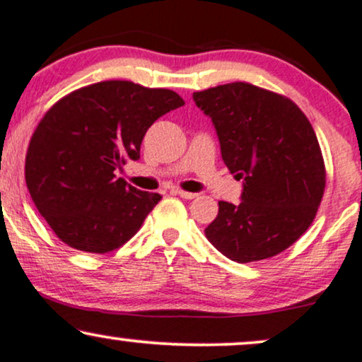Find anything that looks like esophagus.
Returning <instances> with one entry per match:
<instances>
[{"label":"esophagus","mask_w":362,"mask_h":362,"mask_svg":"<svg viewBox=\"0 0 362 362\" xmlns=\"http://www.w3.org/2000/svg\"><path fill=\"white\" fill-rule=\"evenodd\" d=\"M173 194L180 195L182 199H194V197H197V194H195V192H187V190H180V189L173 190Z\"/></svg>","instance_id":"esophagus-1"}]
</instances>
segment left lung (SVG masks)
<instances>
[{
    "label": "left lung",
    "instance_id": "8db88e82",
    "mask_svg": "<svg viewBox=\"0 0 362 362\" xmlns=\"http://www.w3.org/2000/svg\"><path fill=\"white\" fill-rule=\"evenodd\" d=\"M192 98L213 120L224 165L243 180L242 202L219 201L206 238L240 264L277 255L308 230L325 190L310 120L289 98L243 81Z\"/></svg>",
    "mask_w": 362,
    "mask_h": 362
}]
</instances>
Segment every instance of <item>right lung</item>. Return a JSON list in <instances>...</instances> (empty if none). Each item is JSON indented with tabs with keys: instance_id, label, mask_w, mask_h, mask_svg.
Here are the masks:
<instances>
[{
	"instance_id": "obj_1",
	"label": "right lung",
	"mask_w": 362,
	"mask_h": 362,
	"mask_svg": "<svg viewBox=\"0 0 362 362\" xmlns=\"http://www.w3.org/2000/svg\"><path fill=\"white\" fill-rule=\"evenodd\" d=\"M182 105L172 90L110 80L74 90L45 112L28 144L25 182L61 242L107 253L138 233L161 195L129 185L115 170L139 160L151 124Z\"/></svg>"
}]
</instances>
